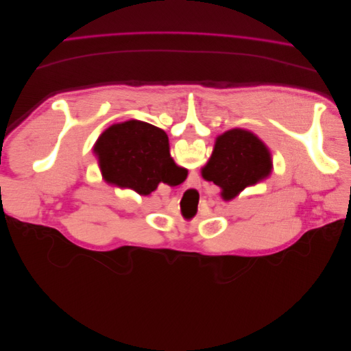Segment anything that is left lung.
Instances as JSON below:
<instances>
[{
  "mask_svg": "<svg viewBox=\"0 0 351 351\" xmlns=\"http://www.w3.org/2000/svg\"><path fill=\"white\" fill-rule=\"evenodd\" d=\"M271 154L252 131L234 128L217 137L213 154L202 176L221 189L224 199H232L245 187L270 176Z\"/></svg>",
  "mask_w": 351,
  "mask_h": 351,
  "instance_id": "left-lung-1",
  "label": "left lung"
}]
</instances>
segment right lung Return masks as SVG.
<instances>
[{"instance_id":"1","label":"right lung","mask_w":351,"mask_h":351,"mask_svg":"<svg viewBox=\"0 0 351 351\" xmlns=\"http://www.w3.org/2000/svg\"><path fill=\"white\" fill-rule=\"evenodd\" d=\"M95 153L107 181L141 195L154 191L161 181H177L184 171L170 156L165 132L144 121L111 125L98 138Z\"/></svg>"}]
</instances>
